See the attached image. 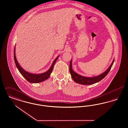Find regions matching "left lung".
<instances>
[{"label": "left lung", "instance_id": "1", "mask_svg": "<svg viewBox=\"0 0 128 128\" xmlns=\"http://www.w3.org/2000/svg\"><path fill=\"white\" fill-rule=\"evenodd\" d=\"M114 62V58L113 59L110 67L103 73L94 77H85L80 75L73 71L72 68V60H71L70 63V72L72 79L75 82L82 85H91L99 82L106 76V75L109 72Z\"/></svg>", "mask_w": 128, "mask_h": 128}]
</instances>
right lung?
Here are the masks:
<instances>
[{
    "instance_id": "add662e5",
    "label": "right lung",
    "mask_w": 128,
    "mask_h": 128,
    "mask_svg": "<svg viewBox=\"0 0 128 128\" xmlns=\"http://www.w3.org/2000/svg\"><path fill=\"white\" fill-rule=\"evenodd\" d=\"M60 56H58L55 59V60L52 63L51 67L49 68L48 70L40 74H36V73H32L29 72H26L20 66L17 60L16 54H15V46L14 50V61L16 64V66L20 74L24 77L25 79L27 81L30 82V83L36 84L39 83L43 82L46 80L48 79L50 76V74L52 72L53 67L55 65V63L58 58Z\"/></svg>"
}]
</instances>
